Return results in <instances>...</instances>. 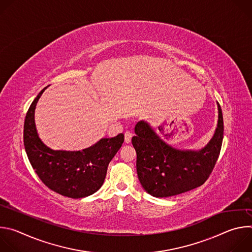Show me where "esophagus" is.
I'll use <instances>...</instances> for the list:
<instances>
[{"mask_svg":"<svg viewBox=\"0 0 252 252\" xmlns=\"http://www.w3.org/2000/svg\"><path fill=\"white\" fill-rule=\"evenodd\" d=\"M131 137H132V133L130 131H126L125 132V141H126V143H129L130 140H131Z\"/></svg>","mask_w":252,"mask_h":252,"instance_id":"obj_1","label":"esophagus"}]
</instances>
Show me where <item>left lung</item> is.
<instances>
[{
  "mask_svg": "<svg viewBox=\"0 0 252 252\" xmlns=\"http://www.w3.org/2000/svg\"><path fill=\"white\" fill-rule=\"evenodd\" d=\"M218 127L199 151H182L165 142L152 126L140 121L131 138L136 152V171L140 185L155 197H168L202 186L220 157L223 139V119L220 103Z\"/></svg>",
  "mask_w": 252,
  "mask_h": 252,
  "instance_id": "obj_1",
  "label": "left lung"
}]
</instances>
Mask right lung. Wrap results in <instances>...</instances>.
<instances>
[{
  "label": "right lung",
  "mask_w": 252,
  "mask_h": 252,
  "mask_svg": "<svg viewBox=\"0 0 252 252\" xmlns=\"http://www.w3.org/2000/svg\"><path fill=\"white\" fill-rule=\"evenodd\" d=\"M47 88L33 99L26 115L24 146L28 158L35 173L50 189L70 198L89 196L101 188L107 166L125 140L124 133L101 138L83 151L50 149L39 137L34 124L35 105Z\"/></svg>",
  "instance_id": "obj_1"
}]
</instances>
